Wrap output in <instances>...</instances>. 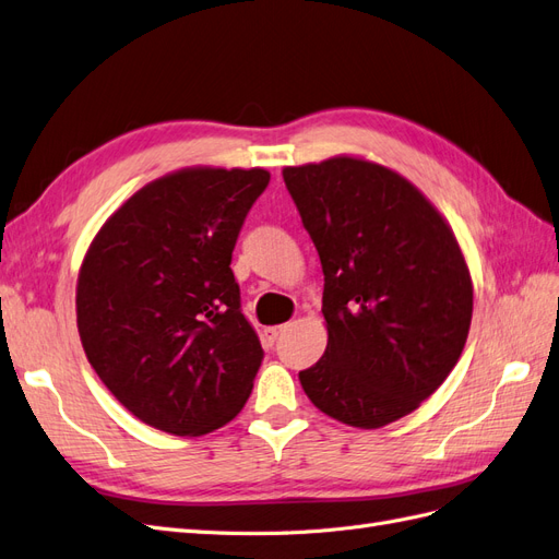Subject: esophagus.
Here are the masks:
<instances>
[{"mask_svg":"<svg viewBox=\"0 0 559 559\" xmlns=\"http://www.w3.org/2000/svg\"><path fill=\"white\" fill-rule=\"evenodd\" d=\"M285 328H288V325H276V328H269V330H266V340H271V342L278 340L281 334L285 332Z\"/></svg>","mask_w":559,"mask_h":559,"instance_id":"obj_1","label":"esophagus"}]
</instances>
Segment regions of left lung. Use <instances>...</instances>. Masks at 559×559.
Here are the masks:
<instances>
[{"label":"left lung","mask_w":559,"mask_h":559,"mask_svg":"<svg viewBox=\"0 0 559 559\" xmlns=\"http://www.w3.org/2000/svg\"><path fill=\"white\" fill-rule=\"evenodd\" d=\"M323 264L328 346L301 389L381 428L417 409L464 350L473 281L452 227L401 173L358 156L283 168Z\"/></svg>","instance_id":"left-lung-1"}]
</instances>
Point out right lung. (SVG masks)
<instances>
[{
	"label": "right lung",
	"instance_id": "add662e5",
	"mask_svg": "<svg viewBox=\"0 0 559 559\" xmlns=\"http://www.w3.org/2000/svg\"><path fill=\"white\" fill-rule=\"evenodd\" d=\"M264 168H182L126 201L91 241L76 328L109 393L140 421L203 436L231 421L264 350L241 313L231 252Z\"/></svg>",
	"mask_w": 559,
	"mask_h": 559
}]
</instances>
